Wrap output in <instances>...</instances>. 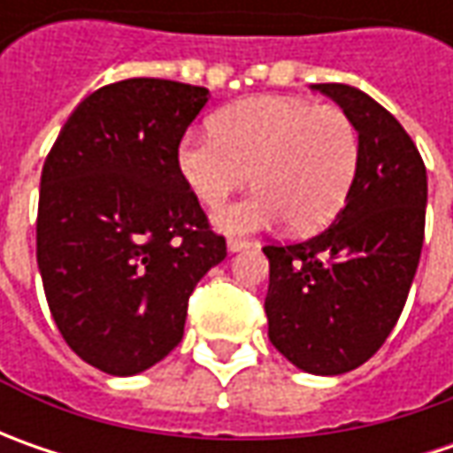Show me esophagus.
<instances>
[{"label": "esophagus", "mask_w": 453, "mask_h": 453, "mask_svg": "<svg viewBox=\"0 0 453 453\" xmlns=\"http://www.w3.org/2000/svg\"><path fill=\"white\" fill-rule=\"evenodd\" d=\"M226 250H229V252H242V250H250V242H247V239H239V236H229V242H226Z\"/></svg>", "instance_id": "esophagus-1"}]
</instances>
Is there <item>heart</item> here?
<instances>
[{
	"label": "heart",
	"instance_id": "1",
	"mask_svg": "<svg viewBox=\"0 0 453 453\" xmlns=\"http://www.w3.org/2000/svg\"><path fill=\"white\" fill-rule=\"evenodd\" d=\"M360 161L353 118L338 105L300 97L239 100L211 120V135L188 133L176 165L194 196L217 209L250 181V196L217 217L229 234H250L289 221L295 232H318L338 217Z\"/></svg>",
	"mask_w": 453,
	"mask_h": 453
}]
</instances>
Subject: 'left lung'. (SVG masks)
Here are the masks:
<instances>
[{
  "label": "left lung",
  "mask_w": 453,
  "mask_h": 453,
  "mask_svg": "<svg viewBox=\"0 0 453 453\" xmlns=\"http://www.w3.org/2000/svg\"><path fill=\"white\" fill-rule=\"evenodd\" d=\"M353 118L360 161L335 221L300 244H267L272 345L304 373L363 365L391 335L421 259L426 165L380 103L342 82L312 85Z\"/></svg>",
  "instance_id": "obj_1"
}]
</instances>
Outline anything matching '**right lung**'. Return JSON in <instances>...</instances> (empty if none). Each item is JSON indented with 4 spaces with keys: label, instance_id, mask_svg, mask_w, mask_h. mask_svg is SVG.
I'll use <instances>...</instances> for the list:
<instances>
[{
    "label": "right lung",
    "instance_id": "right-lung-1",
    "mask_svg": "<svg viewBox=\"0 0 453 453\" xmlns=\"http://www.w3.org/2000/svg\"><path fill=\"white\" fill-rule=\"evenodd\" d=\"M206 88L131 78L88 96L42 165L37 265L65 342L111 375H135L183 338L188 297L226 257L176 149Z\"/></svg>",
    "mask_w": 453,
    "mask_h": 453
}]
</instances>
